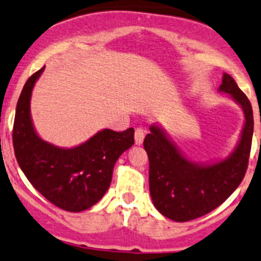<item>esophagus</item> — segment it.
Segmentation results:
<instances>
[{
  "instance_id": "1",
  "label": "esophagus",
  "mask_w": 261,
  "mask_h": 261,
  "mask_svg": "<svg viewBox=\"0 0 261 261\" xmlns=\"http://www.w3.org/2000/svg\"><path fill=\"white\" fill-rule=\"evenodd\" d=\"M144 139H145V128L141 127V126H139V127H136L135 130L136 145H141L142 142H144Z\"/></svg>"
}]
</instances>
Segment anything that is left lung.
<instances>
[{
	"mask_svg": "<svg viewBox=\"0 0 261 261\" xmlns=\"http://www.w3.org/2000/svg\"><path fill=\"white\" fill-rule=\"evenodd\" d=\"M219 90L230 94L245 114L242 139L227 160L210 166L192 163L154 125L144 140L150 161L151 198L160 213L176 222H188L216 210L237 190L247 172L254 131L251 104L227 73Z\"/></svg>",
	"mask_w": 261,
	"mask_h": 261,
	"instance_id": "1",
	"label": "left lung"
}]
</instances>
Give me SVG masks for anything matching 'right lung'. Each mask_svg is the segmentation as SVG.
I'll return each instance as SVG.
<instances>
[{
	"mask_svg": "<svg viewBox=\"0 0 261 261\" xmlns=\"http://www.w3.org/2000/svg\"><path fill=\"white\" fill-rule=\"evenodd\" d=\"M42 69L25 82L17 101L12 140L19 167L31 185L51 204L68 212H82L101 199L110 186L114 165L134 145V128L100 131L74 148H59L43 141L34 131L30 99Z\"/></svg>",
	"mask_w": 261,
	"mask_h": 261,
	"instance_id": "add662e5",
	"label": "right lung"
}]
</instances>
